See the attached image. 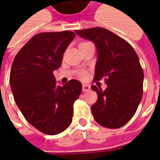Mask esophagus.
<instances>
[{
    "label": "esophagus",
    "instance_id": "esophagus-1",
    "mask_svg": "<svg viewBox=\"0 0 160 160\" xmlns=\"http://www.w3.org/2000/svg\"><path fill=\"white\" fill-rule=\"evenodd\" d=\"M90 90V86L87 84H83L82 85V91L83 92H87Z\"/></svg>",
    "mask_w": 160,
    "mask_h": 160
}]
</instances>
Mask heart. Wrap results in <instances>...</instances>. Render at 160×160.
<instances>
[{"mask_svg": "<svg viewBox=\"0 0 160 160\" xmlns=\"http://www.w3.org/2000/svg\"><path fill=\"white\" fill-rule=\"evenodd\" d=\"M80 76L82 79H85V78L87 77V74H86V72H85V71H83V72H81L80 74Z\"/></svg>", "mask_w": 160, "mask_h": 160, "instance_id": "1", "label": "heart"}]
</instances>
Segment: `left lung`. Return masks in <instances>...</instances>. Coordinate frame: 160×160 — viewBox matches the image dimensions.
I'll return each mask as SVG.
<instances>
[{"instance_id": "1", "label": "left lung", "mask_w": 160, "mask_h": 160, "mask_svg": "<svg viewBox=\"0 0 160 160\" xmlns=\"http://www.w3.org/2000/svg\"><path fill=\"white\" fill-rule=\"evenodd\" d=\"M78 36L93 41L97 51L94 80L105 78V90L95 85L97 101L93 116L105 128L118 129L131 119L143 95L144 71L134 48L124 39L101 27L75 31Z\"/></svg>"}]
</instances>
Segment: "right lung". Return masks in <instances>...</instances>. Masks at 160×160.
<instances>
[{
	"mask_svg": "<svg viewBox=\"0 0 160 160\" xmlns=\"http://www.w3.org/2000/svg\"><path fill=\"white\" fill-rule=\"evenodd\" d=\"M75 37L67 31L37 34L21 49L11 66L10 85L16 105L32 126L49 135L70 126L73 105L82 91L80 81L70 80L60 86L53 75Z\"/></svg>",
	"mask_w": 160,
	"mask_h": 160,
	"instance_id": "right-lung-1",
	"label": "right lung"
}]
</instances>
